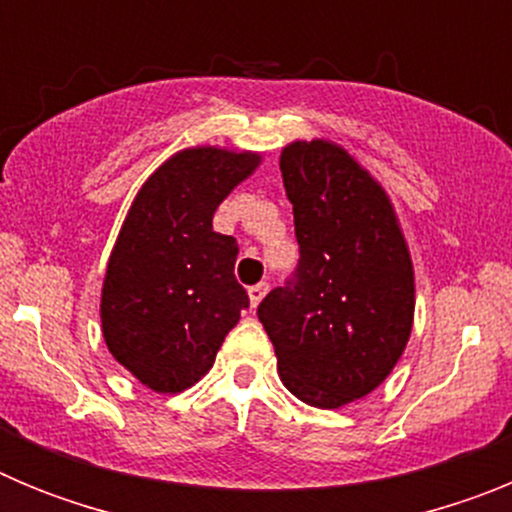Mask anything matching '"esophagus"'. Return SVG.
Listing matches in <instances>:
<instances>
[{
  "instance_id": "1",
  "label": "esophagus",
  "mask_w": 512,
  "mask_h": 512,
  "mask_svg": "<svg viewBox=\"0 0 512 512\" xmlns=\"http://www.w3.org/2000/svg\"><path fill=\"white\" fill-rule=\"evenodd\" d=\"M266 292H269V284H253V287H248V300H251V307H259V302L264 300Z\"/></svg>"
}]
</instances>
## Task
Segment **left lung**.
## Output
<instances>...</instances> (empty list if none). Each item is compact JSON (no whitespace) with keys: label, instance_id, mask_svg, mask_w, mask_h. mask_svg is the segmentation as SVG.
Returning <instances> with one entry per match:
<instances>
[{"label":"left lung","instance_id":"obj_1","mask_svg":"<svg viewBox=\"0 0 512 512\" xmlns=\"http://www.w3.org/2000/svg\"><path fill=\"white\" fill-rule=\"evenodd\" d=\"M300 269L259 305L279 379L297 400L336 410L390 377L415 318V269L390 194L328 138L279 156Z\"/></svg>","mask_w":512,"mask_h":512}]
</instances>
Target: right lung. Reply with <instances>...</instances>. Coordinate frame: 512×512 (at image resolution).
<instances>
[{
  "label": "right lung",
  "instance_id": "1",
  "mask_svg": "<svg viewBox=\"0 0 512 512\" xmlns=\"http://www.w3.org/2000/svg\"><path fill=\"white\" fill-rule=\"evenodd\" d=\"M261 161L238 148H182L122 220L102 279V336L112 359L158 395L200 382L248 307L233 274L235 238L215 233L212 217Z\"/></svg>",
  "mask_w": 512,
  "mask_h": 512
}]
</instances>
